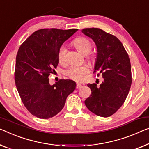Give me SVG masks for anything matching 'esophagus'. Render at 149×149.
I'll return each instance as SVG.
<instances>
[{
	"instance_id": "1",
	"label": "esophagus",
	"mask_w": 149,
	"mask_h": 149,
	"mask_svg": "<svg viewBox=\"0 0 149 149\" xmlns=\"http://www.w3.org/2000/svg\"><path fill=\"white\" fill-rule=\"evenodd\" d=\"M82 87V85L81 84H79V83H77V86H76V88L77 89H79V88H81Z\"/></svg>"
}]
</instances>
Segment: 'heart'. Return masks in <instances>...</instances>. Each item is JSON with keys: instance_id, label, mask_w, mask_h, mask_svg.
<instances>
[{"instance_id": "b5f03b06", "label": "heart", "mask_w": 149, "mask_h": 149, "mask_svg": "<svg viewBox=\"0 0 149 149\" xmlns=\"http://www.w3.org/2000/svg\"><path fill=\"white\" fill-rule=\"evenodd\" d=\"M73 45L79 53L84 55H88L92 49V42L88 39L83 37L75 39L73 41ZM65 53L66 47L62 45L58 52V60L60 63H63L65 62ZM88 72V69L86 65L72 66L65 71V74L73 80L79 81L83 79L84 75L87 74Z\"/></svg>"}]
</instances>
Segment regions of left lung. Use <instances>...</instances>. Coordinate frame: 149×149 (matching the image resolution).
<instances>
[{"instance_id": "1", "label": "left lung", "mask_w": 149, "mask_h": 149, "mask_svg": "<svg viewBox=\"0 0 149 149\" xmlns=\"http://www.w3.org/2000/svg\"><path fill=\"white\" fill-rule=\"evenodd\" d=\"M81 32L96 44L97 56L94 72L98 71L103 81L97 87L88 84L92 95L85 100L89 110L102 117H108L121 107L132 84L129 57L120 41L98 28H86Z\"/></svg>"}]
</instances>
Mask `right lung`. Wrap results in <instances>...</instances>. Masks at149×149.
<instances>
[{
  "mask_svg": "<svg viewBox=\"0 0 149 149\" xmlns=\"http://www.w3.org/2000/svg\"><path fill=\"white\" fill-rule=\"evenodd\" d=\"M77 30L40 29L20 46L15 84L26 108L37 118L48 119L58 114L76 88V83L70 79H59L51 85L48 76L58 65L59 48Z\"/></svg>",
  "mask_w": 149,
  "mask_h": 149,
  "instance_id": "obj_1",
  "label": "right lung"
}]
</instances>
